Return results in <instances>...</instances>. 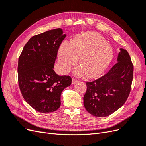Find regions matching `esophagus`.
Masks as SVG:
<instances>
[{
  "instance_id": "obj_1",
  "label": "esophagus",
  "mask_w": 146,
  "mask_h": 146,
  "mask_svg": "<svg viewBox=\"0 0 146 146\" xmlns=\"http://www.w3.org/2000/svg\"><path fill=\"white\" fill-rule=\"evenodd\" d=\"M78 82H79V80H78V79L74 78H72V84H76V83H77Z\"/></svg>"
}]
</instances>
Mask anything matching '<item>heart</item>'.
<instances>
[{
  "label": "heart",
  "instance_id": "heart-1",
  "mask_svg": "<svg viewBox=\"0 0 146 146\" xmlns=\"http://www.w3.org/2000/svg\"><path fill=\"white\" fill-rule=\"evenodd\" d=\"M60 67L68 72L72 66L76 64L78 57V66L74 74L81 76L87 74L88 77L99 76L108 67L113 57V49L105 38L96 32L77 35L72 42H63L58 50Z\"/></svg>",
  "mask_w": 146,
  "mask_h": 146
}]
</instances>
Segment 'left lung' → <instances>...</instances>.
Here are the masks:
<instances>
[{"label": "left lung", "mask_w": 146, "mask_h": 146, "mask_svg": "<svg viewBox=\"0 0 146 146\" xmlns=\"http://www.w3.org/2000/svg\"><path fill=\"white\" fill-rule=\"evenodd\" d=\"M117 63L102 77L86 82L83 97L86 111L96 117L110 116L125 104L131 90L133 65L128 52L120 48Z\"/></svg>", "instance_id": "8db88e82"}]
</instances>
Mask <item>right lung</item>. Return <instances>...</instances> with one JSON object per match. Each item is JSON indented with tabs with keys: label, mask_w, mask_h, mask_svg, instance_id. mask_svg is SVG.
<instances>
[{
	"label": "right lung",
	"mask_w": 146,
	"mask_h": 146,
	"mask_svg": "<svg viewBox=\"0 0 146 146\" xmlns=\"http://www.w3.org/2000/svg\"><path fill=\"white\" fill-rule=\"evenodd\" d=\"M66 36L58 28L31 38L18 60V83L24 99L36 111L54 112L61 105V94L71 85L69 76L54 70L57 52Z\"/></svg>",
	"instance_id": "obj_1"
}]
</instances>
